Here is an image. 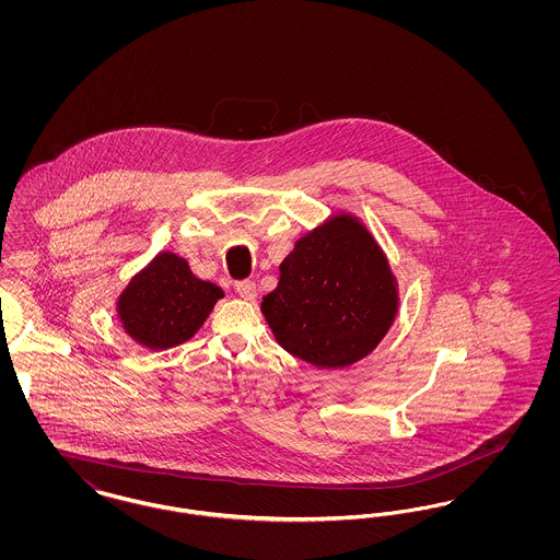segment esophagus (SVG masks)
I'll list each match as a JSON object with an SVG mask.
<instances>
[{
	"label": "esophagus",
	"instance_id": "34e87169",
	"mask_svg": "<svg viewBox=\"0 0 560 560\" xmlns=\"http://www.w3.org/2000/svg\"><path fill=\"white\" fill-rule=\"evenodd\" d=\"M235 292L240 293L243 300H254L258 290H256V283H254V281L245 279V281H237V283H235Z\"/></svg>",
	"mask_w": 560,
	"mask_h": 560
}]
</instances>
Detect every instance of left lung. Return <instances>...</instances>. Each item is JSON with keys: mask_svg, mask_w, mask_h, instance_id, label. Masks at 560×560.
Segmentation results:
<instances>
[{"mask_svg": "<svg viewBox=\"0 0 560 560\" xmlns=\"http://www.w3.org/2000/svg\"><path fill=\"white\" fill-rule=\"evenodd\" d=\"M279 283L262 298L275 340L319 368H348L388 334L397 308V279L372 233L340 213L295 241Z\"/></svg>", "mask_w": 560, "mask_h": 560, "instance_id": "1", "label": "left lung"}]
</instances>
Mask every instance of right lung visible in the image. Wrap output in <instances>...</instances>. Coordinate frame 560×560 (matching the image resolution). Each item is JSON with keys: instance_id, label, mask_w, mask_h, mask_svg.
<instances>
[{"instance_id": "add662e5", "label": "right lung", "mask_w": 560, "mask_h": 560, "mask_svg": "<svg viewBox=\"0 0 560 560\" xmlns=\"http://www.w3.org/2000/svg\"><path fill=\"white\" fill-rule=\"evenodd\" d=\"M224 293L197 279L185 258L161 252L119 295L117 317L126 334L151 350L190 340Z\"/></svg>"}]
</instances>
